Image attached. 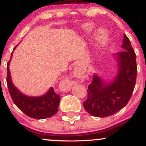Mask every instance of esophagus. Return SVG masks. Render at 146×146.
<instances>
[{
	"mask_svg": "<svg viewBox=\"0 0 146 146\" xmlns=\"http://www.w3.org/2000/svg\"><path fill=\"white\" fill-rule=\"evenodd\" d=\"M66 87H67L68 88H70V87H71V86H70V84L68 83L66 84Z\"/></svg>",
	"mask_w": 146,
	"mask_h": 146,
	"instance_id": "esophagus-1",
	"label": "esophagus"
}]
</instances>
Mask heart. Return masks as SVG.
Wrapping results in <instances>:
<instances>
[{"instance_id":"heart-1","label":"heart","mask_w":146,"mask_h":146,"mask_svg":"<svg viewBox=\"0 0 146 146\" xmlns=\"http://www.w3.org/2000/svg\"><path fill=\"white\" fill-rule=\"evenodd\" d=\"M86 29L88 32H93L95 31V26L93 24H88L86 25ZM100 40L101 43L104 44L106 42L107 40H108V35L104 31H102L100 33Z\"/></svg>"}]
</instances>
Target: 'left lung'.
<instances>
[{"label": "left lung", "instance_id": "1", "mask_svg": "<svg viewBox=\"0 0 146 146\" xmlns=\"http://www.w3.org/2000/svg\"><path fill=\"white\" fill-rule=\"evenodd\" d=\"M122 42L123 51L113 55L117 64L114 78L106 80L94 73L93 82L88 86V98L83 105L93 116L114 115L126 106L133 93L137 73L136 55L125 34Z\"/></svg>", "mask_w": 146, "mask_h": 146}]
</instances>
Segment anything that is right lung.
Listing matches in <instances>:
<instances>
[{"label": "right lung", "mask_w": 146, "mask_h": 146, "mask_svg": "<svg viewBox=\"0 0 146 146\" xmlns=\"http://www.w3.org/2000/svg\"><path fill=\"white\" fill-rule=\"evenodd\" d=\"M17 46L18 45H16L13 50L7 66V83L13 102L22 112L31 118L43 119L53 116L58 110L60 96L56 93L53 87H51L44 95L33 97L25 95L13 84L9 71V64L12 58L13 52Z\"/></svg>", "instance_id": "right-lung-1"}]
</instances>
